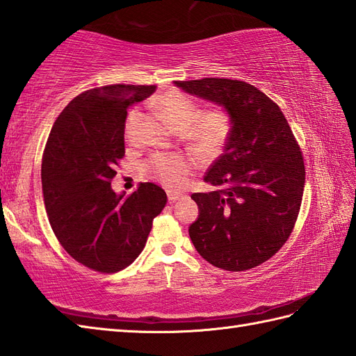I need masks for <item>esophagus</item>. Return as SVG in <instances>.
<instances>
[{
    "label": "esophagus",
    "instance_id": "34e87169",
    "mask_svg": "<svg viewBox=\"0 0 356 356\" xmlns=\"http://www.w3.org/2000/svg\"><path fill=\"white\" fill-rule=\"evenodd\" d=\"M166 194H168V200H170V202H176V200H179V199H182V194L176 193V191H168Z\"/></svg>",
    "mask_w": 356,
    "mask_h": 356
}]
</instances>
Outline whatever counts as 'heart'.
I'll use <instances>...</instances> for the list:
<instances>
[{"mask_svg":"<svg viewBox=\"0 0 356 356\" xmlns=\"http://www.w3.org/2000/svg\"><path fill=\"white\" fill-rule=\"evenodd\" d=\"M157 108L162 111L168 124L177 131H188V140L193 149L205 157L218 154L225 147L231 131V120L223 110H211L200 115V110L186 95L170 90L156 97ZM139 110H131L127 118V130L138 122ZM156 176L171 188L184 184L185 177L194 168L190 159L182 156H157L151 161Z\"/></svg>","mask_w":356,"mask_h":356,"instance_id":"obj_1","label":"heart"}]
</instances>
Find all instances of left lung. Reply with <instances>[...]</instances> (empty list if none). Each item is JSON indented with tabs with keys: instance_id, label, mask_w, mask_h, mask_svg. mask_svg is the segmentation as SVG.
Segmentation results:
<instances>
[{
	"instance_id": "8db88e82",
	"label": "left lung",
	"mask_w": 356,
	"mask_h": 356,
	"mask_svg": "<svg viewBox=\"0 0 356 356\" xmlns=\"http://www.w3.org/2000/svg\"><path fill=\"white\" fill-rule=\"evenodd\" d=\"M185 93L223 107L231 131L195 193L199 217L188 232L208 263L246 270L269 260L291 236L305 190V163L278 105L243 81H174Z\"/></svg>"
}]
</instances>
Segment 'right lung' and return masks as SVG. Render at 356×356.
Returning a JSON list of instances; mask_svg holds the SVG:
<instances>
[{"mask_svg":"<svg viewBox=\"0 0 356 356\" xmlns=\"http://www.w3.org/2000/svg\"><path fill=\"white\" fill-rule=\"evenodd\" d=\"M156 86H105L81 93L51 127L41 180L53 232L74 260L97 272H118L138 259L166 194L139 184L116 194L111 179L125 154V119Z\"/></svg>","mask_w":356,"mask_h":356,"instance_id":"obj_1","label":"right lung"}]
</instances>
